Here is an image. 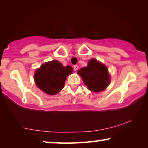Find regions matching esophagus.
Listing matches in <instances>:
<instances>
[{
    "mask_svg": "<svg viewBox=\"0 0 148 148\" xmlns=\"http://www.w3.org/2000/svg\"><path fill=\"white\" fill-rule=\"evenodd\" d=\"M74 67V71H76L77 69H78V66H77V65H74V66H73Z\"/></svg>",
    "mask_w": 148,
    "mask_h": 148,
    "instance_id": "1",
    "label": "esophagus"
}]
</instances>
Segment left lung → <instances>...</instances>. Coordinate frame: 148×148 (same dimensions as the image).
Returning <instances> with one entry per match:
<instances>
[{
	"instance_id": "obj_1",
	"label": "left lung",
	"mask_w": 148,
	"mask_h": 148,
	"mask_svg": "<svg viewBox=\"0 0 148 148\" xmlns=\"http://www.w3.org/2000/svg\"><path fill=\"white\" fill-rule=\"evenodd\" d=\"M90 91L95 92L104 91L110 83L108 70L104 64L91 59L86 67L77 72Z\"/></svg>"
}]
</instances>
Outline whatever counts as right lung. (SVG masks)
I'll return each instance as SVG.
<instances>
[{
	"instance_id": "add662e5",
	"label": "right lung",
	"mask_w": 148,
	"mask_h": 148,
	"mask_svg": "<svg viewBox=\"0 0 148 148\" xmlns=\"http://www.w3.org/2000/svg\"><path fill=\"white\" fill-rule=\"evenodd\" d=\"M72 71V66H64L56 60L45 62L35 72V84L46 94L56 95L63 88L66 77Z\"/></svg>"
}]
</instances>
